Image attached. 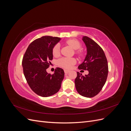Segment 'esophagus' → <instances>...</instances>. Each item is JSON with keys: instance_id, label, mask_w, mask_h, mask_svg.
<instances>
[{"instance_id": "obj_1", "label": "esophagus", "mask_w": 131, "mask_h": 131, "mask_svg": "<svg viewBox=\"0 0 131 131\" xmlns=\"http://www.w3.org/2000/svg\"><path fill=\"white\" fill-rule=\"evenodd\" d=\"M69 72H70V70H67V69H65V70H64V73H65V74H68Z\"/></svg>"}]
</instances>
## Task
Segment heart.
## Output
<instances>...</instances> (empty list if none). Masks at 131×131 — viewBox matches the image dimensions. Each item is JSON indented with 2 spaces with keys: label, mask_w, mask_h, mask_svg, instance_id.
I'll return each mask as SVG.
<instances>
[{
  "label": "heart",
  "mask_w": 131,
  "mask_h": 131,
  "mask_svg": "<svg viewBox=\"0 0 131 131\" xmlns=\"http://www.w3.org/2000/svg\"><path fill=\"white\" fill-rule=\"evenodd\" d=\"M67 44L72 47L74 50H78L81 47V43L79 41L75 39H70L67 41ZM60 53V46L56 44L52 49V53L54 56H58ZM79 54V52H77ZM76 63V60L73 58H62L57 61V64L59 66L66 69H69Z\"/></svg>",
  "instance_id": "heart-1"
}]
</instances>
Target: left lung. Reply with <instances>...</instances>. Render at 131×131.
Segmentation results:
<instances>
[{
  "mask_svg": "<svg viewBox=\"0 0 131 131\" xmlns=\"http://www.w3.org/2000/svg\"><path fill=\"white\" fill-rule=\"evenodd\" d=\"M82 40L87 53L78 68L88 70L89 74L84 76L77 72L75 88L81 96L91 98L96 96L105 84L108 74V62L103 50L97 43L86 36L82 37Z\"/></svg>",
  "mask_w": 131,
  "mask_h": 131,
  "instance_id": "obj_1",
  "label": "left lung"
}]
</instances>
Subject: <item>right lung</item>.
Wrapping results in <instances>:
<instances>
[{"instance_id": "1", "label": "right lung", "mask_w": 131, "mask_h": 131, "mask_svg": "<svg viewBox=\"0 0 131 131\" xmlns=\"http://www.w3.org/2000/svg\"><path fill=\"white\" fill-rule=\"evenodd\" d=\"M61 40L58 37L43 36L31 42L23 57L22 65L25 78L30 89L38 95L49 97L58 92L64 72L56 68L53 74L46 69L53 59L52 49Z\"/></svg>"}]
</instances>
